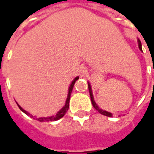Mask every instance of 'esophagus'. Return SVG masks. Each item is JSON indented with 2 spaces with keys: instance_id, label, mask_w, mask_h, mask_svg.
<instances>
[{
  "instance_id": "esophagus-1",
  "label": "esophagus",
  "mask_w": 154,
  "mask_h": 154,
  "mask_svg": "<svg viewBox=\"0 0 154 154\" xmlns=\"http://www.w3.org/2000/svg\"><path fill=\"white\" fill-rule=\"evenodd\" d=\"M86 72H87V71H86V69H82V70H81V72H80V74H81V75L83 76V75H85V74H86Z\"/></svg>"
}]
</instances>
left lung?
Here are the masks:
<instances>
[{"instance_id": "left-lung-1", "label": "left lung", "mask_w": 154, "mask_h": 154, "mask_svg": "<svg viewBox=\"0 0 154 154\" xmlns=\"http://www.w3.org/2000/svg\"><path fill=\"white\" fill-rule=\"evenodd\" d=\"M138 44H139L140 50L141 51V43H140V41H138ZM88 89H89V93H90V97H91V101H92V106H93L95 109H97L100 114H102V115L103 116H112V113H109V112L106 111V110H103L102 109H99V107H98V105L96 104L95 101H94V98H93V96H92V88H91V86H90V84H89V83H88Z\"/></svg>"}]
</instances>
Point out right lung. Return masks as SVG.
Returning <instances> with one entry per match:
<instances>
[{
  "mask_svg": "<svg viewBox=\"0 0 154 154\" xmlns=\"http://www.w3.org/2000/svg\"><path fill=\"white\" fill-rule=\"evenodd\" d=\"M79 79V77H76L74 80H73V82H72V84L70 85L69 86V89H68V98H67V100H66V103H65V105H64V107L62 108L59 112H57V114L56 116H48V117H36V120H38L39 122H53V121H56V120H59L60 118H62L63 116L66 114V112L68 111V108H69V100H70V95H71V92H72V90H73V88H74V83H75V81ZM18 106H19V108L24 112V113H26V115L30 116L31 117H33L32 115H31L30 113H28L27 111H26L25 109H23L21 108L20 106L18 104Z\"/></svg>",
  "mask_w": 154,
  "mask_h": 154,
  "instance_id": "right-lung-1",
  "label": "right lung"
}]
</instances>
